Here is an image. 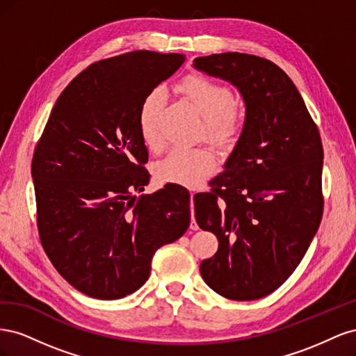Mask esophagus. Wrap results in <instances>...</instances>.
<instances>
[{"label": "esophagus", "mask_w": 356, "mask_h": 356, "mask_svg": "<svg viewBox=\"0 0 356 356\" xmlns=\"http://www.w3.org/2000/svg\"><path fill=\"white\" fill-rule=\"evenodd\" d=\"M190 207H191V222H190V229L191 230H197L199 225L195 220V193H191L190 196Z\"/></svg>", "instance_id": "obj_1"}]
</instances>
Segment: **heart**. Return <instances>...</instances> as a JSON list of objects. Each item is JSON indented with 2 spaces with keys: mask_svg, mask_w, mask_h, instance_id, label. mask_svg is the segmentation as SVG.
Instances as JSON below:
<instances>
[{
  "mask_svg": "<svg viewBox=\"0 0 356 356\" xmlns=\"http://www.w3.org/2000/svg\"><path fill=\"white\" fill-rule=\"evenodd\" d=\"M191 105L204 118V135L218 145L232 144L243 129L245 113L233 102L227 86L204 75H190L178 86ZM166 102L165 90H149L139 106L138 127L147 147L160 144V114ZM217 165L215 154L207 147H175L159 160L156 175L165 184L196 187Z\"/></svg>",
  "mask_w": 356,
  "mask_h": 356,
  "instance_id": "heart-1",
  "label": "heart"
}]
</instances>
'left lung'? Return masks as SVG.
Returning a JSON list of instances; mask_svg holds the SVG:
<instances>
[{"label":"left lung","instance_id":"obj_1","mask_svg":"<svg viewBox=\"0 0 356 356\" xmlns=\"http://www.w3.org/2000/svg\"><path fill=\"white\" fill-rule=\"evenodd\" d=\"M193 67L230 81L245 102L242 134L224 172L195 200L199 227L218 239L200 273L225 298H261L293 275L321 224L319 131L276 63L229 51L196 58Z\"/></svg>","mask_w":356,"mask_h":356}]
</instances>
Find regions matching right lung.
I'll return each mask as SVG.
<instances>
[{"mask_svg":"<svg viewBox=\"0 0 356 356\" xmlns=\"http://www.w3.org/2000/svg\"><path fill=\"white\" fill-rule=\"evenodd\" d=\"M186 56L129 51L95 62L60 93L32 157L42 248L80 293L115 300L141 288L160 246L190 225V195L143 191L148 152L138 127L145 95Z\"/></svg>","mask_w":356,"mask_h":356,"instance_id":"right-lung-1","label":"right lung"}]
</instances>
